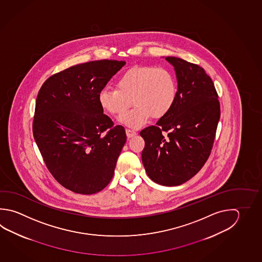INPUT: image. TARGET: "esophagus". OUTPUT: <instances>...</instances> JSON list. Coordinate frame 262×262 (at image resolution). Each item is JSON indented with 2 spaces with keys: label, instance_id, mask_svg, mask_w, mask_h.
Listing matches in <instances>:
<instances>
[{
  "label": "esophagus",
  "instance_id": "1",
  "mask_svg": "<svg viewBox=\"0 0 262 262\" xmlns=\"http://www.w3.org/2000/svg\"><path fill=\"white\" fill-rule=\"evenodd\" d=\"M125 132H126V136H127V138H132L134 136H136L137 135V132L133 130V129H126L125 130Z\"/></svg>",
  "mask_w": 262,
  "mask_h": 262
}]
</instances>
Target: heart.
<instances>
[{
    "mask_svg": "<svg viewBox=\"0 0 262 262\" xmlns=\"http://www.w3.org/2000/svg\"><path fill=\"white\" fill-rule=\"evenodd\" d=\"M117 89L105 88L98 100L109 114L119 116L129 106L134 108L120 118L132 127L147 123L150 116L161 118L171 111L177 97V81L173 73L165 67L136 66L124 71L116 81Z\"/></svg>",
    "mask_w": 262,
    "mask_h": 262,
    "instance_id": "b5f03b06",
    "label": "heart"
}]
</instances>
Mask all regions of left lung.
I'll return each mask as SVG.
<instances>
[{
    "label": "left lung",
    "instance_id": "left-lung-1",
    "mask_svg": "<svg viewBox=\"0 0 262 262\" xmlns=\"http://www.w3.org/2000/svg\"><path fill=\"white\" fill-rule=\"evenodd\" d=\"M165 60L176 71V103L156 125L141 130L145 140L141 157L152 181L176 186L196 174L209 159L221 108L214 84L202 67L181 58Z\"/></svg>",
    "mask_w": 262,
    "mask_h": 262
}]
</instances>
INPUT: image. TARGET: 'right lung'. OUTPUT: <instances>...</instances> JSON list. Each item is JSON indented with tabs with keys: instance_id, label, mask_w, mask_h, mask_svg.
Returning a JSON list of instances; mask_svg holds the SVG:
<instances>
[{
	"instance_id": "add662e5",
	"label": "right lung",
	"mask_w": 262,
	"mask_h": 262,
	"mask_svg": "<svg viewBox=\"0 0 262 262\" xmlns=\"http://www.w3.org/2000/svg\"><path fill=\"white\" fill-rule=\"evenodd\" d=\"M124 61L100 60L50 76L36 100L33 136L48 170L67 189L91 195L108 186L126 141L98 96Z\"/></svg>"
}]
</instances>
